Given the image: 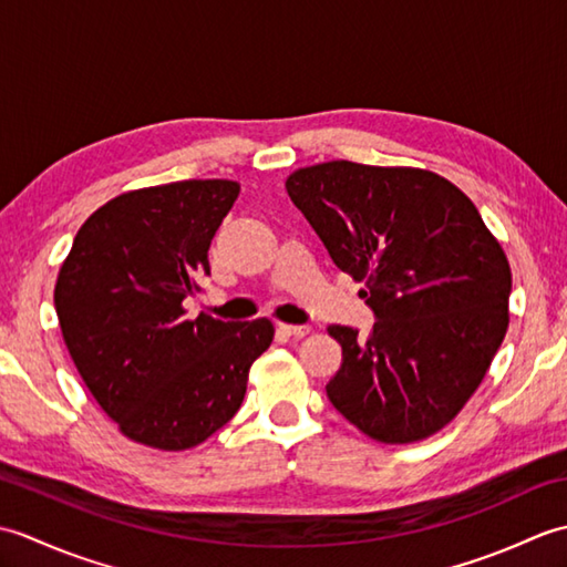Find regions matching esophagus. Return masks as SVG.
Listing matches in <instances>:
<instances>
[{"label": "esophagus", "mask_w": 567, "mask_h": 567, "mask_svg": "<svg viewBox=\"0 0 567 567\" xmlns=\"http://www.w3.org/2000/svg\"><path fill=\"white\" fill-rule=\"evenodd\" d=\"M280 329L285 336H292V339H305V336H309V327H295V323H280Z\"/></svg>", "instance_id": "obj_1"}]
</instances>
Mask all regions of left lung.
<instances>
[{"mask_svg": "<svg viewBox=\"0 0 567 567\" xmlns=\"http://www.w3.org/2000/svg\"><path fill=\"white\" fill-rule=\"evenodd\" d=\"M287 195L336 268L375 311L360 339L329 327L343 363L331 404L380 443L429 439L483 382L509 327L512 270L477 207L421 167L331 161L299 167Z\"/></svg>", "mask_w": 567, "mask_h": 567, "instance_id": "1", "label": "left lung"}]
</instances>
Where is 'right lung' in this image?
<instances>
[{
    "label": "right lung",
    "instance_id": "obj_1",
    "mask_svg": "<svg viewBox=\"0 0 567 567\" xmlns=\"http://www.w3.org/2000/svg\"><path fill=\"white\" fill-rule=\"evenodd\" d=\"M234 179L131 189L94 212L55 282V311L82 382L126 439L185 451L234 419L270 319H187Z\"/></svg>",
    "mask_w": 567,
    "mask_h": 567
}]
</instances>
